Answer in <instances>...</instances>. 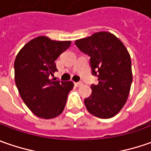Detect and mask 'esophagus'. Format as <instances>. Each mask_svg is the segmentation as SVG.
Wrapping results in <instances>:
<instances>
[{
    "instance_id": "34e87169",
    "label": "esophagus",
    "mask_w": 151,
    "mask_h": 151,
    "mask_svg": "<svg viewBox=\"0 0 151 151\" xmlns=\"http://www.w3.org/2000/svg\"><path fill=\"white\" fill-rule=\"evenodd\" d=\"M74 84H75V86H76L79 87V86H81L83 85V83H82L81 81H80V82H75Z\"/></svg>"
}]
</instances>
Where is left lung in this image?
Masks as SVG:
<instances>
[{
	"instance_id": "1",
	"label": "left lung",
	"mask_w": 151,
	"mask_h": 151,
	"mask_svg": "<svg viewBox=\"0 0 151 151\" xmlns=\"http://www.w3.org/2000/svg\"><path fill=\"white\" fill-rule=\"evenodd\" d=\"M75 44L90 56L91 73L98 78V84L91 86V95L85 98V106L97 118L110 119L123 108L129 94L130 55L119 38L108 32H96Z\"/></svg>"
}]
</instances>
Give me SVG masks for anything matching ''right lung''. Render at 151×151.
Here are the masks:
<instances>
[{
  "mask_svg": "<svg viewBox=\"0 0 151 151\" xmlns=\"http://www.w3.org/2000/svg\"><path fill=\"white\" fill-rule=\"evenodd\" d=\"M70 44L39 36L25 44L16 57L17 87L27 107L39 118H55L65 107L73 82L55 81L50 77L57 71L55 61Z\"/></svg>",
  "mask_w": 151,
  "mask_h": 151,
  "instance_id": "add662e5",
  "label": "right lung"
}]
</instances>
